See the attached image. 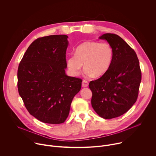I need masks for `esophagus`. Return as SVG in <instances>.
<instances>
[{
	"label": "esophagus",
	"instance_id": "1",
	"mask_svg": "<svg viewBox=\"0 0 156 156\" xmlns=\"http://www.w3.org/2000/svg\"><path fill=\"white\" fill-rule=\"evenodd\" d=\"M88 82L86 80H83V82H82V87H87L88 86Z\"/></svg>",
	"mask_w": 156,
	"mask_h": 156
}]
</instances>
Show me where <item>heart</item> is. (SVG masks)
<instances>
[{
    "label": "heart",
    "instance_id": "obj_1",
    "mask_svg": "<svg viewBox=\"0 0 156 156\" xmlns=\"http://www.w3.org/2000/svg\"><path fill=\"white\" fill-rule=\"evenodd\" d=\"M113 58V50L109 44L87 41L79 45L74 54L67 57L66 66L70 73L77 76L84 65L86 76L97 77L105 74L109 69Z\"/></svg>",
    "mask_w": 156,
    "mask_h": 156
}]
</instances>
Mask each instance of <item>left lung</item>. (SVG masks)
Masks as SVG:
<instances>
[{
  "instance_id": "8db88e82",
  "label": "left lung",
  "mask_w": 156,
  "mask_h": 156,
  "mask_svg": "<svg viewBox=\"0 0 156 156\" xmlns=\"http://www.w3.org/2000/svg\"><path fill=\"white\" fill-rule=\"evenodd\" d=\"M108 42L113 50L112 63L100 78L91 81V105L102 118L119 117L136 101L141 72L136 54L119 36L105 33L99 37Z\"/></svg>"
}]
</instances>
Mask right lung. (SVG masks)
Instances as JSON below:
<instances>
[{"instance_id":"add662e5","label":"right lung","mask_w":156,"mask_h":156,"mask_svg":"<svg viewBox=\"0 0 156 156\" xmlns=\"http://www.w3.org/2000/svg\"><path fill=\"white\" fill-rule=\"evenodd\" d=\"M68 38L61 34L36 39L18 66L19 94L29 113L46 123L65 121L81 87V79L65 73Z\"/></svg>"}]
</instances>
